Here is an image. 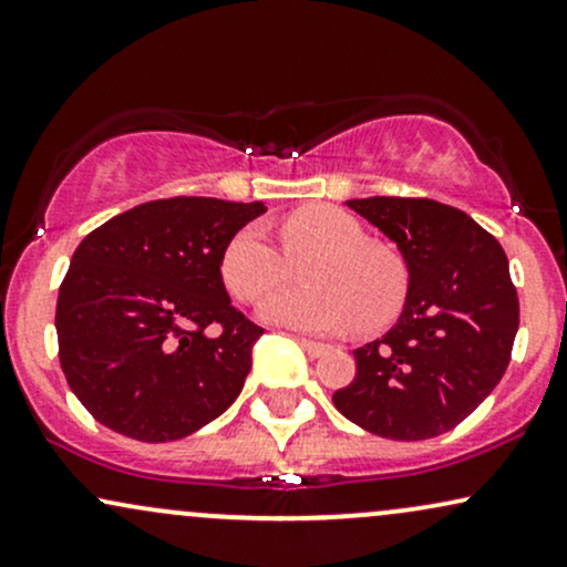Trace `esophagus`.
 Returning <instances> with one entry per match:
<instances>
[{
  "label": "esophagus",
  "instance_id": "esophagus-1",
  "mask_svg": "<svg viewBox=\"0 0 567 567\" xmlns=\"http://www.w3.org/2000/svg\"><path fill=\"white\" fill-rule=\"evenodd\" d=\"M297 341L302 344V349L307 354H310V358H320V354L328 352V347L320 344V341H312V339H305V337H297Z\"/></svg>",
  "mask_w": 567,
  "mask_h": 567
}]
</instances>
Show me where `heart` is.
<instances>
[{"instance_id": "heart-1", "label": "heart", "mask_w": 567, "mask_h": 567, "mask_svg": "<svg viewBox=\"0 0 567 567\" xmlns=\"http://www.w3.org/2000/svg\"><path fill=\"white\" fill-rule=\"evenodd\" d=\"M286 257L299 265L295 286L260 305L265 323L302 333H341L352 326L379 328L402 310L408 297V265L394 249L368 241L358 218L331 205L291 213L281 223ZM262 226L249 223L220 251V278L239 302H257L289 276V262Z\"/></svg>"}]
</instances>
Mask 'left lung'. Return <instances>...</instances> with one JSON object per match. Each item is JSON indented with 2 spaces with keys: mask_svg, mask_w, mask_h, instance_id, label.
<instances>
[{
  "mask_svg": "<svg viewBox=\"0 0 567 567\" xmlns=\"http://www.w3.org/2000/svg\"><path fill=\"white\" fill-rule=\"evenodd\" d=\"M347 207L396 244L410 281L400 320L354 349L358 373L333 404L360 429L394 442L452 431L502 381L518 333L505 249L471 215L442 202L368 197Z\"/></svg>",
  "mask_w": 567,
  "mask_h": 567,
  "instance_id": "1",
  "label": "left lung"
}]
</instances>
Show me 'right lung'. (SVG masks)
<instances>
[{
  "mask_svg": "<svg viewBox=\"0 0 567 567\" xmlns=\"http://www.w3.org/2000/svg\"><path fill=\"white\" fill-rule=\"evenodd\" d=\"M262 213V202L155 199L79 244L54 326L68 386L102 425L176 442L241 394L262 328L230 305L220 251Z\"/></svg>",
  "mask_w": 567,
  "mask_h": 567,
  "instance_id": "right-lung-1",
  "label": "right lung"
}]
</instances>
